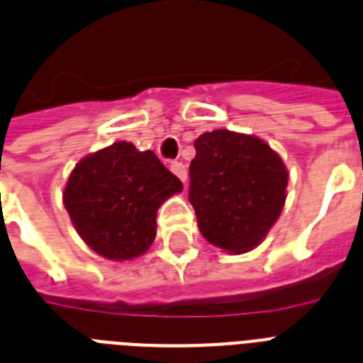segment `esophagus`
Wrapping results in <instances>:
<instances>
[{
	"label": "esophagus",
	"instance_id": "34e87169",
	"mask_svg": "<svg viewBox=\"0 0 363 363\" xmlns=\"http://www.w3.org/2000/svg\"><path fill=\"white\" fill-rule=\"evenodd\" d=\"M172 172L175 173L179 179H181L182 182H186V177H188V172H186V166L182 164V162H173L172 164Z\"/></svg>",
	"mask_w": 363,
	"mask_h": 363
}]
</instances>
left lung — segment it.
Returning a JSON list of instances; mask_svg holds the SVG:
<instances>
[{"label":"left lung","mask_w":363,"mask_h":363,"mask_svg":"<svg viewBox=\"0 0 363 363\" xmlns=\"http://www.w3.org/2000/svg\"><path fill=\"white\" fill-rule=\"evenodd\" d=\"M190 164V199L199 231L212 246L246 253L263 242L285 205L284 160L255 135L205 132Z\"/></svg>","instance_id":"obj_1"}]
</instances>
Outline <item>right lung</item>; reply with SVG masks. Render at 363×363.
<instances>
[{"instance_id":"right-lung-1","label":"right lung","mask_w":363,"mask_h":363,"mask_svg":"<svg viewBox=\"0 0 363 363\" xmlns=\"http://www.w3.org/2000/svg\"><path fill=\"white\" fill-rule=\"evenodd\" d=\"M182 182L152 151L128 141L85 156L63 191L72 225L93 252L111 261L145 253L156 237V212Z\"/></svg>"}]
</instances>
